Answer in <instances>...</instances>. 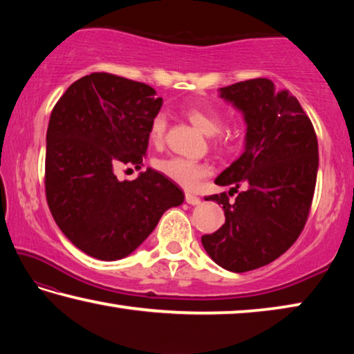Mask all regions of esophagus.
I'll list each match as a JSON object with an SVG mask.
<instances>
[{"instance_id":"esophagus-1","label":"esophagus","mask_w":354,"mask_h":354,"mask_svg":"<svg viewBox=\"0 0 354 354\" xmlns=\"http://www.w3.org/2000/svg\"><path fill=\"white\" fill-rule=\"evenodd\" d=\"M185 203H187V205H192V206H196V205H200L201 200L198 198V196H195L192 194H185Z\"/></svg>"}]
</instances>
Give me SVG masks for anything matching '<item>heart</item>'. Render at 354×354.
Listing matches in <instances>:
<instances>
[{"mask_svg":"<svg viewBox=\"0 0 354 354\" xmlns=\"http://www.w3.org/2000/svg\"><path fill=\"white\" fill-rule=\"evenodd\" d=\"M185 115L195 128H198L203 134L215 136V143L218 147H226L231 142L230 133H221V117L218 112L205 109V107H189ZM167 131V118L164 113H158L151 120L148 131L149 143L154 147H160L164 143ZM154 169L162 173L165 178L178 184L185 190H194L198 187L200 183L206 176L211 175V167L198 160H192L185 158H165L158 159L154 162Z\"/></svg>","mask_w":354,"mask_h":354,"instance_id":"heart-1","label":"heart"}]
</instances>
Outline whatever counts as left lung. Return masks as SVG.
Masks as SVG:
<instances>
[{"mask_svg":"<svg viewBox=\"0 0 354 354\" xmlns=\"http://www.w3.org/2000/svg\"><path fill=\"white\" fill-rule=\"evenodd\" d=\"M220 98L243 113L245 149L215 179L247 185L230 203L226 192L206 196L225 209V225L201 237L211 259L230 272H250L286 253L306 225L319 170L313 123L289 91L266 77L220 88Z\"/></svg>","mask_w":354,"mask_h":354,"instance_id":"1","label":"left lung"}]
</instances>
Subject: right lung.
<instances>
[{"instance_id":"1","label":"right lung","mask_w":354,"mask_h":354,"mask_svg":"<svg viewBox=\"0 0 354 354\" xmlns=\"http://www.w3.org/2000/svg\"><path fill=\"white\" fill-rule=\"evenodd\" d=\"M160 107L147 84L92 73L71 84L51 112L46 201L65 237L88 256L127 257L167 209L183 205V190L162 173L147 169L134 181L115 175L123 167L140 170Z\"/></svg>"}]
</instances>
